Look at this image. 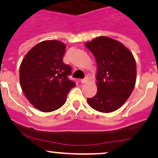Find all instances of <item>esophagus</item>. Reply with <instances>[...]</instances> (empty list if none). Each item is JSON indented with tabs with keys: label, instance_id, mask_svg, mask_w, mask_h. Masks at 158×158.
<instances>
[{
	"label": "esophagus",
	"instance_id": "1",
	"mask_svg": "<svg viewBox=\"0 0 158 158\" xmlns=\"http://www.w3.org/2000/svg\"><path fill=\"white\" fill-rule=\"evenodd\" d=\"M87 80H88V78H87V77H85V78H84V79H81V84H84V83L87 82Z\"/></svg>",
	"mask_w": 158,
	"mask_h": 158
}]
</instances>
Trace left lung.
I'll use <instances>...</instances> for the list:
<instances>
[{
    "label": "left lung",
    "instance_id": "left-lung-1",
    "mask_svg": "<svg viewBox=\"0 0 158 158\" xmlns=\"http://www.w3.org/2000/svg\"><path fill=\"white\" fill-rule=\"evenodd\" d=\"M85 46L94 54L98 65V92L87 98V102L98 111H114L134 90L137 74L134 56L122 44L108 37H97Z\"/></svg>",
    "mask_w": 158,
    "mask_h": 158
}]
</instances>
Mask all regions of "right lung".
I'll list each match as a JSON object with an SVG mask.
<instances>
[{"instance_id":"obj_1","label":"right lung","mask_w":158,"mask_h":158,"mask_svg":"<svg viewBox=\"0 0 158 158\" xmlns=\"http://www.w3.org/2000/svg\"><path fill=\"white\" fill-rule=\"evenodd\" d=\"M65 48L58 40L42 41L30 50L21 62V88L31 104L40 111L60 108L76 85L68 78L71 67L63 62Z\"/></svg>"}]
</instances>
